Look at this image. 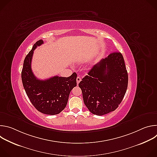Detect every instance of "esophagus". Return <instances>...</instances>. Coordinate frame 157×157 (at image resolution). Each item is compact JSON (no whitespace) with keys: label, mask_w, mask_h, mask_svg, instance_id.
Instances as JSON below:
<instances>
[{"label":"esophagus","mask_w":157,"mask_h":157,"mask_svg":"<svg viewBox=\"0 0 157 157\" xmlns=\"http://www.w3.org/2000/svg\"><path fill=\"white\" fill-rule=\"evenodd\" d=\"M81 81V78L79 76H78V77H77V78H76V82H77V84H78Z\"/></svg>","instance_id":"obj_1"}]
</instances>
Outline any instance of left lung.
Listing matches in <instances>:
<instances>
[{
    "instance_id": "left-lung-1",
    "label": "left lung",
    "mask_w": 157,
    "mask_h": 157,
    "mask_svg": "<svg viewBox=\"0 0 157 157\" xmlns=\"http://www.w3.org/2000/svg\"><path fill=\"white\" fill-rule=\"evenodd\" d=\"M127 85V71L120 52L102 59L79 83L84 104L97 116L107 114L119 107Z\"/></svg>"
}]
</instances>
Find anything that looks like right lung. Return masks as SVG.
Wrapping results in <instances>:
<instances>
[{
  "instance_id": "obj_1",
  "label": "right lung",
  "mask_w": 157,
  "mask_h": 157,
  "mask_svg": "<svg viewBox=\"0 0 157 157\" xmlns=\"http://www.w3.org/2000/svg\"><path fill=\"white\" fill-rule=\"evenodd\" d=\"M43 43L37 41L26 56L21 71V80L27 96L33 105L40 113L48 115L60 113L66 106L72 89L76 86L77 75L73 73L70 77L53 76L45 80L37 79L31 68L35 49Z\"/></svg>"
}]
</instances>
